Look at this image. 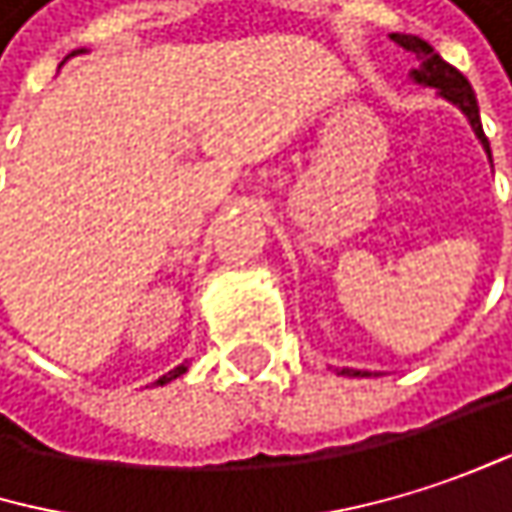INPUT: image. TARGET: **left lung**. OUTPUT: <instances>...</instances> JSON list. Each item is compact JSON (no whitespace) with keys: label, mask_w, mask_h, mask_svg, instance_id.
<instances>
[{"label":"left lung","mask_w":512,"mask_h":512,"mask_svg":"<svg viewBox=\"0 0 512 512\" xmlns=\"http://www.w3.org/2000/svg\"><path fill=\"white\" fill-rule=\"evenodd\" d=\"M390 38H393L402 50H408V53L417 56V68H411L408 77H411L417 86L438 89L441 98H447L450 104H456V107L465 113V119L471 122V128H474L477 140L483 143V149L489 152V140H486V134H483V122H480V107H477L474 89H471V83L465 80V74L456 71L450 62H444V59L435 53V47H432L429 41H423L420 35L393 32ZM342 375H348V378H369V372H363V369H342Z\"/></svg>","instance_id":"obj_1"}]
</instances>
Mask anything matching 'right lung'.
<instances>
[{
  "instance_id": "add662e5",
  "label": "right lung",
  "mask_w": 512,
  "mask_h": 512,
  "mask_svg": "<svg viewBox=\"0 0 512 512\" xmlns=\"http://www.w3.org/2000/svg\"><path fill=\"white\" fill-rule=\"evenodd\" d=\"M77 53H83V47H80V50H74L71 56H77ZM71 56H65V59H71ZM185 372H188V366L182 363V366H176V369H170L167 375H161V378L155 381V387H164V384H170V381H176V378H179V375H185Z\"/></svg>"
}]
</instances>
